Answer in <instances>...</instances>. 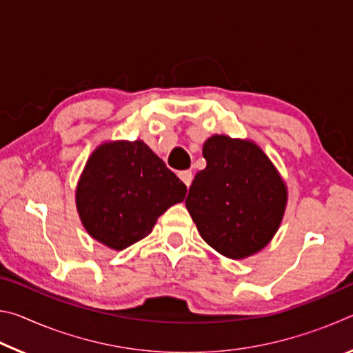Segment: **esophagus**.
<instances>
[{
    "label": "esophagus",
    "mask_w": 353,
    "mask_h": 353,
    "mask_svg": "<svg viewBox=\"0 0 353 353\" xmlns=\"http://www.w3.org/2000/svg\"><path fill=\"white\" fill-rule=\"evenodd\" d=\"M179 177H181V181L187 185V187H190L191 182H193V172L191 171H181L179 172Z\"/></svg>",
    "instance_id": "esophagus-1"
}]
</instances>
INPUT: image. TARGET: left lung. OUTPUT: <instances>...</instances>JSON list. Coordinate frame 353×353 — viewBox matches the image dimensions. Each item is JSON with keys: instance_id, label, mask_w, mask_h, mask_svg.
Masks as SVG:
<instances>
[{"instance_id": "8db88e82", "label": "left lung", "mask_w": 353, "mask_h": 353, "mask_svg": "<svg viewBox=\"0 0 353 353\" xmlns=\"http://www.w3.org/2000/svg\"><path fill=\"white\" fill-rule=\"evenodd\" d=\"M202 155L207 166L185 199L202 240L227 259L256 254L282 223L288 201L283 179L250 140L213 135Z\"/></svg>"}]
</instances>
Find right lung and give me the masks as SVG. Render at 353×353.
Wrapping results in <instances>:
<instances>
[{"mask_svg":"<svg viewBox=\"0 0 353 353\" xmlns=\"http://www.w3.org/2000/svg\"><path fill=\"white\" fill-rule=\"evenodd\" d=\"M185 194V183L141 140L105 141L87 160L76 207L88 235L123 250L151 234Z\"/></svg>","mask_w":353,"mask_h":353,"instance_id":"obj_1","label":"right lung"}]
</instances>
